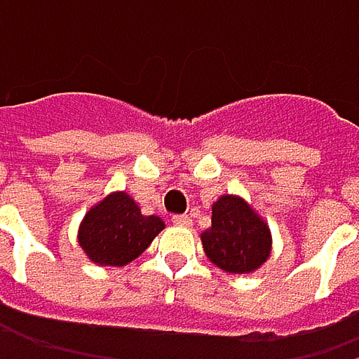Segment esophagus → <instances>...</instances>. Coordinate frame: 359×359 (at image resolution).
<instances>
[{
    "instance_id": "esophagus-1",
    "label": "esophagus",
    "mask_w": 359,
    "mask_h": 359,
    "mask_svg": "<svg viewBox=\"0 0 359 359\" xmlns=\"http://www.w3.org/2000/svg\"><path fill=\"white\" fill-rule=\"evenodd\" d=\"M172 222H175L177 226H182V229H191V226H193V220H191L189 216H175Z\"/></svg>"
}]
</instances>
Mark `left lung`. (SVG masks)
Masks as SVG:
<instances>
[{"instance_id": "1", "label": "left lung", "mask_w": 359, "mask_h": 359, "mask_svg": "<svg viewBox=\"0 0 359 359\" xmlns=\"http://www.w3.org/2000/svg\"><path fill=\"white\" fill-rule=\"evenodd\" d=\"M201 245L214 266L229 274L255 272L272 253L268 222L239 195H220L212 203V226Z\"/></svg>"}]
</instances>
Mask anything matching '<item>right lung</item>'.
Here are the masks:
<instances>
[{
    "label": "right lung",
    "mask_w": 359,
    "mask_h": 359,
    "mask_svg": "<svg viewBox=\"0 0 359 359\" xmlns=\"http://www.w3.org/2000/svg\"><path fill=\"white\" fill-rule=\"evenodd\" d=\"M166 229L160 216H145L126 191L95 203L79 226V245L97 266H126Z\"/></svg>",
    "instance_id": "right-lung-1"
}]
</instances>
